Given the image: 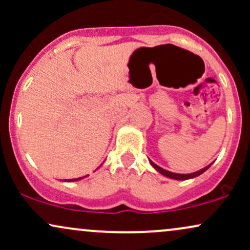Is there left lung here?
Returning a JSON list of instances; mask_svg holds the SVG:
<instances>
[{
	"mask_svg": "<svg viewBox=\"0 0 250 250\" xmlns=\"http://www.w3.org/2000/svg\"><path fill=\"white\" fill-rule=\"evenodd\" d=\"M149 163H150L151 167H153L155 170L159 171V173L161 174V175H163V176L169 177V179H173V180H179V181H185V180H189V179H194V177H197V176H199V175L205 173V171L207 170V169L210 167L211 165H213V163H210V165H208L207 167L200 169V170L195 171V173H190V174H176V173H171V171L166 170V169L159 167V166L155 165V163L151 161V160H149Z\"/></svg>",
	"mask_w": 250,
	"mask_h": 250,
	"instance_id": "8db88e82",
	"label": "left lung"
}]
</instances>
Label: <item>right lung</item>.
Returning a JSON list of instances; mask_svg holds the SVG:
<instances>
[{
	"instance_id": "1",
	"label": "right lung",
	"mask_w": 250,
	"mask_h": 250,
	"mask_svg": "<svg viewBox=\"0 0 250 250\" xmlns=\"http://www.w3.org/2000/svg\"><path fill=\"white\" fill-rule=\"evenodd\" d=\"M100 167H101V166H100ZM88 175H85V176H83V177H77V179H71V180H63V182H75V181H80V180H82V179H84V177H87Z\"/></svg>"
}]
</instances>
